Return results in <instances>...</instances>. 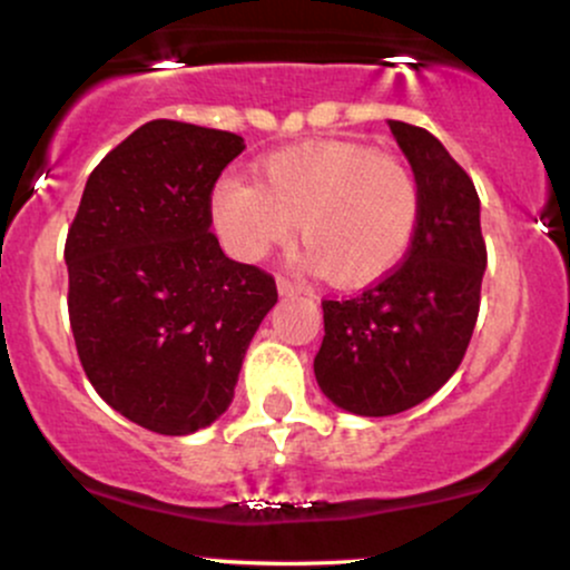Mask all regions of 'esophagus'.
Segmentation results:
<instances>
[{
  "mask_svg": "<svg viewBox=\"0 0 570 570\" xmlns=\"http://www.w3.org/2000/svg\"><path fill=\"white\" fill-rule=\"evenodd\" d=\"M276 284H278L281 294H303L305 292V284H299V281H294L289 276H278Z\"/></svg>",
  "mask_w": 570,
  "mask_h": 570,
  "instance_id": "34e87169",
  "label": "esophagus"
}]
</instances>
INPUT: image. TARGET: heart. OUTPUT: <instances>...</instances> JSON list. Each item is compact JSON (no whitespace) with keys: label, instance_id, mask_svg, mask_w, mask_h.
<instances>
[{"label":"heart","instance_id":"heart-1","mask_svg":"<svg viewBox=\"0 0 570 570\" xmlns=\"http://www.w3.org/2000/svg\"><path fill=\"white\" fill-rule=\"evenodd\" d=\"M421 219V187L404 160L358 141H316L271 155L259 185L222 176L212 222L233 257L263 259L299 222L305 265L340 286L394 271Z\"/></svg>","mask_w":570,"mask_h":570}]
</instances>
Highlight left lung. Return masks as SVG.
<instances>
[{"label": "left lung", "instance_id": "obj_1", "mask_svg": "<svg viewBox=\"0 0 570 570\" xmlns=\"http://www.w3.org/2000/svg\"><path fill=\"white\" fill-rule=\"evenodd\" d=\"M389 126L421 187V219L394 271L348 299H322L313 358L324 394L370 417L415 407L461 367L488 265L474 181L426 128Z\"/></svg>", "mask_w": 570, "mask_h": 570}]
</instances>
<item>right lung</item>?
Listing matches in <instances>:
<instances>
[{
  "mask_svg": "<svg viewBox=\"0 0 570 570\" xmlns=\"http://www.w3.org/2000/svg\"><path fill=\"white\" fill-rule=\"evenodd\" d=\"M244 153L230 130L136 128L90 171L69 225V324L96 394L155 434L214 423L233 402L276 278L225 257L212 193Z\"/></svg>",
  "mask_w": 570,
  "mask_h": 570,
  "instance_id": "add662e5",
  "label": "right lung"
}]
</instances>
